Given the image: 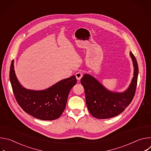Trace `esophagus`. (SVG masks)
I'll use <instances>...</instances> for the list:
<instances>
[{"instance_id":"esophagus-1","label":"esophagus","mask_w":151,"mask_h":151,"mask_svg":"<svg viewBox=\"0 0 151 151\" xmlns=\"http://www.w3.org/2000/svg\"><path fill=\"white\" fill-rule=\"evenodd\" d=\"M82 73L81 72H77L76 74H75V76H76V79H77V80L78 81V82L81 80V78L82 77Z\"/></svg>"}]
</instances>
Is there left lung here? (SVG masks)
<instances>
[{
	"label": "left lung",
	"mask_w": 151,
	"mask_h": 151,
	"mask_svg": "<svg viewBox=\"0 0 151 151\" xmlns=\"http://www.w3.org/2000/svg\"><path fill=\"white\" fill-rule=\"evenodd\" d=\"M130 55L134 66V76L129 87L124 92L108 90L90 74H85L81 78L86 104L93 116L97 119L116 116L122 113L132 102L136 90L139 68L137 60L131 51Z\"/></svg>",
	"instance_id": "8db88e82"
}]
</instances>
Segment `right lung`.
Listing matches in <instances>:
<instances>
[{"label":"right lung","mask_w":151,"mask_h":151,"mask_svg":"<svg viewBox=\"0 0 151 151\" xmlns=\"http://www.w3.org/2000/svg\"><path fill=\"white\" fill-rule=\"evenodd\" d=\"M14 63L13 60L9 79L19 106L27 114L37 119L51 121L58 118L65 109L70 90L76 83L75 76L61 80L44 90H28L19 83L16 77Z\"/></svg>","instance_id":"1"}]
</instances>
